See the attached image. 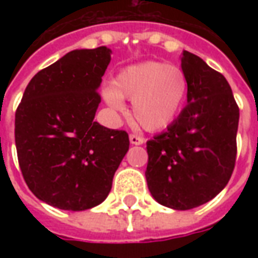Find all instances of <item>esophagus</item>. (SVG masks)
Returning a JSON list of instances; mask_svg holds the SVG:
<instances>
[{
	"label": "esophagus",
	"instance_id": "34e87169",
	"mask_svg": "<svg viewBox=\"0 0 258 258\" xmlns=\"http://www.w3.org/2000/svg\"><path fill=\"white\" fill-rule=\"evenodd\" d=\"M144 142H145V141H144L142 137H138V135L135 134L130 135V144H131V145H142Z\"/></svg>",
	"mask_w": 258,
	"mask_h": 258
}]
</instances>
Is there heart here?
Returning a JSON list of instances; mask_svg holds the SVG:
<instances>
[{
	"label": "heart",
	"mask_w": 258,
	"mask_h": 258,
	"mask_svg": "<svg viewBox=\"0 0 258 258\" xmlns=\"http://www.w3.org/2000/svg\"><path fill=\"white\" fill-rule=\"evenodd\" d=\"M188 79L177 66L148 60L124 68L103 90L109 106L124 112L123 98L133 101L135 120L148 131L168 127L177 118L188 94Z\"/></svg>",
	"instance_id": "obj_1"
}]
</instances>
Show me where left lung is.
Returning a JSON list of instances; mask_svg holds the SVG:
<instances>
[{"mask_svg":"<svg viewBox=\"0 0 258 258\" xmlns=\"http://www.w3.org/2000/svg\"><path fill=\"white\" fill-rule=\"evenodd\" d=\"M188 105L167 130L146 142L145 177L153 199L190 210L220 194L236 159L239 107L227 79L203 59L184 51Z\"/></svg>","mask_w":258,"mask_h":258,"instance_id":"1","label":"left lung"}]
</instances>
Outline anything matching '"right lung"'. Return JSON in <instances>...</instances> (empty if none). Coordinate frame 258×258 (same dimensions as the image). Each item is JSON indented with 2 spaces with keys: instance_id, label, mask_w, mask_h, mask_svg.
<instances>
[{
  "instance_id": "obj_1",
  "label": "right lung",
  "mask_w": 258,
  "mask_h": 258,
  "mask_svg": "<svg viewBox=\"0 0 258 258\" xmlns=\"http://www.w3.org/2000/svg\"><path fill=\"white\" fill-rule=\"evenodd\" d=\"M112 49H74L26 87L15 114V142L29 189L60 210L101 205L128 151V134L94 121Z\"/></svg>"
}]
</instances>
